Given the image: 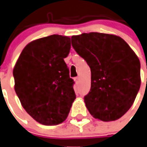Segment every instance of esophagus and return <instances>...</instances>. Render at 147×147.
<instances>
[{
    "mask_svg": "<svg viewBox=\"0 0 147 147\" xmlns=\"http://www.w3.org/2000/svg\"><path fill=\"white\" fill-rule=\"evenodd\" d=\"M74 81L76 82V83H78V81H79V77L74 78Z\"/></svg>",
    "mask_w": 147,
    "mask_h": 147,
    "instance_id": "1",
    "label": "esophagus"
}]
</instances>
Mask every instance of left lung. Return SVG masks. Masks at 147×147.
Returning <instances> with one entry per match:
<instances>
[{
  "mask_svg": "<svg viewBox=\"0 0 147 147\" xmlns=\"http://www.w3.org/2000/svg\"><path fill=\"white\" fill-rule=\"evenodd\" d=\"M71 45L91 71L84 97L95 119L115 121L134 102L140 87V63L129 45L116 35L90 32L71 37Z\"/></svg>",
  "mask_w": 147,
  "mask_h": 147,
  "instance_id": "1",
  "label": "left lung"
}]
</instances>
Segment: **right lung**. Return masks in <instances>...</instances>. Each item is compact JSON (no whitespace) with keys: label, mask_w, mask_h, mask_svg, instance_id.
Wrapping results in <instances>:
<instances>
[{"label":"right lung","mask_w":147,"mask_h":147,"mask_svg":"<svg viewBox=\"0 0 147 147\" xmlns=\"http://www.w3.org/2000/svg\"><path fill=\"white\" fill-rule=\"evenodd\" d=\"M69 37L53 34L26 46L13 69L15 91L27 113L39 123L56 125L67 118L76 97L64 61Z\"/></svg>","instance_id":"obj_1"}]
</instances>
